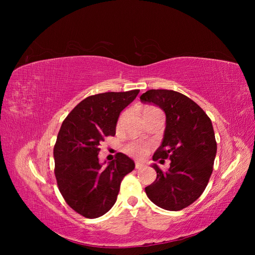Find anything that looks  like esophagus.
Masks as SVG:
<instances>
[{
	"label": "esophagus",
	"instance_id": "obj_1",
	"mask_svg": "<svg viewBox=\"0 0 255 255\" xmlns=\"http://www.w3.org/2000/svg\"><path fill=\"white\" fill-rule=\"evenodd\" d=\"M143 166L144 165L142 163H139V161H136V163H135V168L136 169H142Z\"/></svg>",
	"mask_w": 255,
	"mask_h": 255
}]
</instances>
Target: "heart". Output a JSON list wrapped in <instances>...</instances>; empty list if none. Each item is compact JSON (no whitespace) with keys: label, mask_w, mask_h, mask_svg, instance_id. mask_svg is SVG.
Returning <instances> with one entry per match:
<instances>
[{"label":"heart","mask_w":255,"mask_h":255,"mask_svg":"<svg viewBox=\"0 0 255 255\" xmlns=\"http://www.w3.org/2000/svg\"><path fill=\"white\" fill-rule=\"evenodd\" d=\"M152 110H157V109H155V107H152V106H148V107H145L143 112L152 111ZM127 151H128V153L130 154V155L141 157V156H144L146 152H148V148H146L145 144L134 142V143H130L129 145H128Z\"/></svg>","instance_id":"1"}]
</instances>
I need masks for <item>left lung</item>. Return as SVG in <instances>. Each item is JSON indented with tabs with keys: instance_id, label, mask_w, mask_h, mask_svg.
<instances>
[{
	"instance_id": "1",
	"label": "left lung",
	"mask_w": 255,
	"mask_h": 255,
	"mask_svg": "<svg viewBox=\"0 0 255 255\" xmlns=\"http://www.w3.org/2000/svg\"><path fill=\"white\" fill-rule=\"evenodd\" d=\"M140 101L165 112L164 138L153 160H171L167 171L152 165L157 176L145 194L164 210L181 211L202 195L213 172L217 143L212 121L196 102L174 90L150 89Z\"/></svg>"
}]
</instances>
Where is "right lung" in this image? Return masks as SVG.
Listing matches in <instances>:
<instances>
[{
  "instance_id": "obj_1",
  "label": "right lung",
  "mask_w": 255,
  "mask_h": 255,
  "mask_svg": "<svg viewBox=\"0 0 255 255\" xmlns=\"http://www.w3.org/2000/svg\"><path fill=\"white\" fill-rule=\"evenodd\" d=\"M139 90L104 92L84 99L67 116L54 145L55 176L67 204L86 218L101 217L114 206L120 184L134 170L133 159L118 153L103 166L100 142L116 134L120 113Z\"/></svg>"
}]
</instances>
